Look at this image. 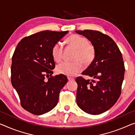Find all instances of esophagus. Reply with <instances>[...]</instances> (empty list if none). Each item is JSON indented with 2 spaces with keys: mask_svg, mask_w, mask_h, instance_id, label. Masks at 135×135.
I'll use <instances>...</instances> for the list:
<instances>
[{
  "mask_svg": "<svg viewBox=\"0 0 135 135\" xmlns=\"http://www.w3.org/2000/svg\"><path fill=\"white\" fill-rule=\"evenodd\" d=\"M67 78H68V80H69V81H70V80H73V78H70V77H68Z\"/></svg>",
  "mask_w": 135,
  "mask_h": 135,
  "instance_id": "34e87169",
  "label": "esophagus"
}]
</instances>
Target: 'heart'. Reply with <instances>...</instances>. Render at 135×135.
<instances>
[{"label":"heart","mask_w":135,"mask_h":135,"mask_svg":"<svg viewBox=\"0 0 135 135\" xmlns=\"http://www.w3.org/2000/svg\"><path fill=\"white\" fill-rule=\"evenodd\" d=\"M69 45L76 50L74 61L75 62H62L58 64L56 68L57 73L68 76H73L82 70L81 62L85 65H90L93 61L95 51L93 46L90 43L87 38L77 35L69 36L67 39ZM63 47L57 42L53 45L51 50V55L54 61L59 62L62 57Z\"/></svg>","instance_id":"heart-1"}]
</instances>
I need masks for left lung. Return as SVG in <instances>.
Instances as JSON below:
<instances>
[{"label":"left lung","instance_id":"left-lung-1","mask_svg":"<svg viewBox=\"0 0 135 135\" xmlns=\"http://www.w3.org/2000/svg\"><path fill=\"white\" fill-rule=\"evenodd\" d=\"M91 42L95 51L93 61L83 75L93 79L78 77L76 102L87 113L96 115L114 105L121 93L125 67L121 52L109 36L101 32L85 30L75 31Z\"/></svg>","mask_w":135,"mask_h":135}]
</instances>
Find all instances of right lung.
I'll use <instances>...</instances> for the list:
<instances>
[{"mask_svg": "<svg viewBox=\"0 0 135 135\" xmlns=\"http://www.w3.org/2000/svg\"><path fill=\"white\" fill-rule=\"evenodd\" d=\"M68 32L46 30L35 33L23 38L14 52L12 85L21 106L32 114L41 115L55 108L60 91L68 81L64 74L51 76L55 67L52 48Z\"/></svg>", "mask_w": 135, "mask_h": 135, "instance_id": "obj_1", "label": "right lung"}]
</instances>
